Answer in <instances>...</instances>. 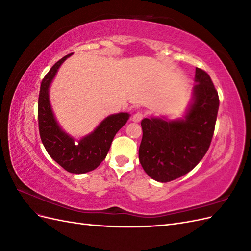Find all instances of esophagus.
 Returning <instances> with one entry per match:
<instances>
[{
	"mask_svg": "<svg viewBox=\"0 0 251 251\" xmlns=\"http://www.w3.org/2000/svg\"><path fill=\"white\" fill-rule=\"evenodd\" d=\"M143 118V114L141 112H137L135 113L134 115L132 116V120L134 121V123H139V121H141Z\"/></svg>",
	"mask_w": 251,
	"mask_h": 251,
	"instance_id": "1",
	"label": "esophagus"
}]
</instances>
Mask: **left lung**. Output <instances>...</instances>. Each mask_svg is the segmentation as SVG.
<instances>
[{
	"label": "left lung",
	"instance_id": "1",
	"mask_svg": "<svg viewBox=\"0 0 251 251\" xmlns=\"http://www.w3.org/2000/svg\"><path fill=\"white\" fill-rule=\"evenodd\" d=\"M192 100L183 117L144 118L139 161L149 176L170 182L184 176L206 154L214 135L219 96L209 75L196 68Z\"/></svg>",
	"mask_w": 251,
	"mask_h": 251
}]
</instances>
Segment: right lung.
I'll return each mask as SVG.
<instances>
[{
  "mask_svg": "<svg viewBox=\"0 0 251 251\" xmlns=\"http://www.w3.org/2000/svg\"><path fill=\"white\" fill-rule=\"evenodd\" d=\"M68 54L53 66L41 83L39 95V128L41 139L49 156L63 169L72 174H85L95 170L107 156L116 133L130 118V114L120 112L105 117L93 132L80 139L63 130L52 111L49 89Z\"/></svg>",
  "mask_w": 251,
  "mask_h": 251,
  "instance_id": "add662e5",
  "label": "right lung"
}]
</instances>
